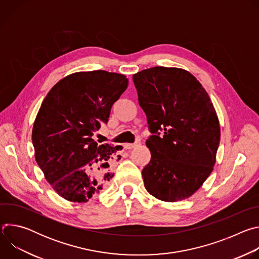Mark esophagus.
<instances>
[{
    "instance_id": "esophagus-1",
    "label": "esophagus",
    "mask_w": 259,
    "mask_h": 259,
    "mask_svg": "<svg viewBox=\"0 0 259 259\" xmlns=\"http://www.w3.org/2000/svg\"><path fill=\"white\" fill-rule=\"evenodd\" d=\"M140 144V142H135V143H125L124 144V149H126V150H132V149H134V147H136L137 145H139Z\"/></svg>"
}]
</instances>
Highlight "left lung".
Segmentation results:
<instances>
[{
	"instance_id": "8db88e82",
	"label": "left lung",
	"mask_w": 259,
	"mask_h": 259,
	"mask_svg": "<svg viewBox=\"0 0 259 259\" xmlns=\"http://www.w3.org/2000/svg\"><path fill=\"white\" fill-rule=\"evenodd\" d=\"M133 82L154 134L146 140L152 157L142 170L144 187L161 201L188 199L216 162L220 127L213 103L201 83L182 68L143 69L133 75Z\"/></svg>"
}]
</instances>
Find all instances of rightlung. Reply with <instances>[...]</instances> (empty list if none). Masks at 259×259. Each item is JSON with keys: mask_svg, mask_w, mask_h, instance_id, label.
Returning a JSON list of instances; mask_svg holds the SVG:
<instances>
[{"mask_svg": "<svg viewBox=\"0 0 259 259\" xmlns=\"http://www.w3.org/2000/svg\"><path fill=\"white\" fill-rule=\"evenodd\" d=\"M127 87L121 73L79 71L56 83L43 100L32 127L34 158L63 199L87 202L114 176L109 166L121 158L119 150L92 136Z\"/></svg>", "mask_w": 259, "mask_h": 259, "instance_id": "obj_1", "label": "right lung"}]
</instances>
